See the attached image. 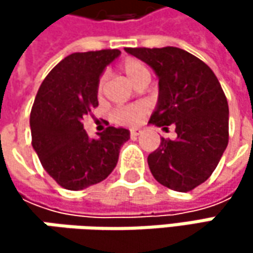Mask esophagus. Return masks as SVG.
Here are the masks:
<instances>
[{
  "label": "esophagus",
  "mask_w": 253,
  "mask_h": 253,
  "mask_svg": "<svg viewBox=\"0 0 253 253\" xmlns=\"http://www.w3.org/2000/svg\"><path fill=\"white\" fill-rule=\"evenodd\" d=\"M140 134V128H133V130H130V136L131 137H137Z\"/></svg>",
  "instance_id": "obj_1"
}]
</instances>
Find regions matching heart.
<instances>
[{"label":"heart","mask_w":253,"mask_h":253,"mask_svg":"<svg viewBox=\"0 0 253 253\" xmlns=\"http://www.w3.org/2000/svg\"><path fill=\"white\" fill-rule=\"evenodd\" d=\"M122 70H123V73L126 75L127 79L131 83H134L140 76L148 75L146 67L139 60H133V58H128V60L123 61ZM102 89H104V77H101V80L98 83V92L101 93ZM143 113H145V107L143 105H140V104L128 105V107H123V108L116 110L114 114H113V120L116 123H119V125H123V126H134V125L139 123V120L143 116Z\"/></svg>","instance_id":"heart-1"}]
</instances>
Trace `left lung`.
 <instances>
[{
  "label": "left lung",
  "instance_id": "left-lung-1",
  "mask_svg": "<svg viewBox=\"0 0 253 253\" xmlns=\"http://www.w3.org/2000/svg\"><path fill=\"white\" fill-rule=\"evenodd\" d=\"M158 77V102L149 125L176 127V140L161 139L148 157L158 183L189 192L218 166L228 143V104L214 72L198 57L176 46L126 48Z\"/></svg>",
  "mask_w": 253,
  "mask_h": 253
}]
</instances>
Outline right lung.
Returning a JSON list of instances; mask_svg holds the SVG:
<instances>
[{
    "mask_svg": "<svg viewBox=\"0 0 253 253\" xmlns=\"http://www.w3.org/2000/svg\"><path fill=\"white\" fill-rule=\"evenodd\" d=\"M120 54L119 49L75 52L49 72L36 93L32 146L45 171L64 189L82 190L105 180L130 139L127 128L113 126L92 139L82 125L98 107L99 77Z\"/></svg>",
    "mask_w": 253,
    "mask_h": 253,
    "instance_id": "obj_1",
    "label": "right lung"
}]
</instances>
